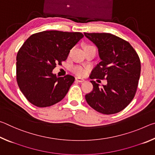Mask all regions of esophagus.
Instances as JSON below:
<instances>
[{
    "label": "esophagus",
    "mask_w": 155,
    "mask_h": 155,
    "mask_svg": "<svg viewBox=\"0 0 155 155\" xmlns=\"http://www.w3.org/2000/svg\"><path fill=\"white\" fill-rule=\"evenodd\" d=\"M75 79H76V81H78V82H83V81H85V79H84V78H81V77H76Z\"/></svg>",
    "instance_id": "34e87169"
}]
</instances>
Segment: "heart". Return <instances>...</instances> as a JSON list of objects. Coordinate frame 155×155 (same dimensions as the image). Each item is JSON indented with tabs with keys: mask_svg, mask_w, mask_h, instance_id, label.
<instances>
[{
	"mask_svg": "<svg viewBox=\"0 0 155 155\" xmlns=\"http://www.w3.org/2000/svg\"><path fill=\"white\" fill-rule=\"evenodd\" d=\"M91 48H94V47L91 45H87L85 46V49ZM72 70L74 73H76L77 74L81 75V76L85 74V73H86V69L83 68V67L79 66V65H75V66H73L72 68Z\"/></svg>",
	"mask_w": 155,
	"mask_h": 155,
	"instance_id": "obj_1",
	"label": "heart"
}]
</instances>
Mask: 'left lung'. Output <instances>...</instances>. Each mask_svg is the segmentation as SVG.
<instances>
[{
  "instance_id": "left-lung-1",
  "label": "left lung",
  "mask_w": 155,
  "mask_h": 155,
  "mask_svg": "<svg viewBox=\"0 0 155 155\" xmlns=\"http://www.w3.org/2000/svg\"><path fill=\"white\" fill-rule=\"evenodd\" d=\"M98 49L101 61L94 68L91 79L107 80L99 84L91 81L93 90L85 95L89 105L103 114H114L126 108L134 98L141 72L138 54L130 44L111 33H84Z\"/></svg>"
}]
</instances>
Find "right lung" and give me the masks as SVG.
<instances>
[{
    "mask_svg": "<svg viewBox=\"0 0 155 155\" xmlns=\"http://www.w3.org/2000/svg\"><path fill=\"white\" fill-rule=\"evenodd\" d=\"M83 36L79 32L45 31L31 35L23 44L16 57V79L31 104L50 107L66 95L74 77H57L52 70L66 60L70 50Z\"/></svg>",
    "mask_w": 155,
    "mask_h": 155,
    "instance_id": "1",
    "label": "right lung"
}]
</instances>
